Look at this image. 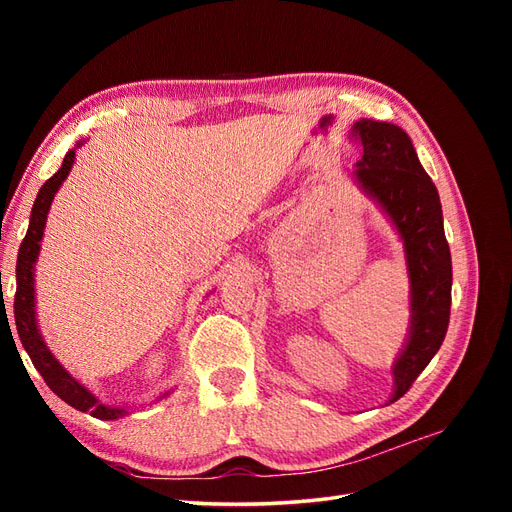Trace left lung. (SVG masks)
<instances>
[{
	"mask_svg": "<svg viewBox=\"0 0 512 512\" xmlns=\"http://www.w3.org/2000/svg\"><path fill=\"white\" fill-rule=\"evenodd\" d=\"M354 136L363 145V158L352 170L354 181L397 228L410 277V333L393 365V404L444 342L451 318V250L438 190L418 162L410 136L395 123L371 119L356 121Z\"/></svg>",
	"mask_w": 512,
	"mask_h": 512,
	"instance_id": "8db88e82",
	"label": "left lung"
}]
</instances>
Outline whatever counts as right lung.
<instances>
[{"label":"right lung","instance_id":"right-lung-1","mask_svg":"<svg viewBox=\"0 0 512 512\" xmlns=\"http://www.w3.org/2000/svg\"><path fill=\"white\" fill-rule=\"evenodd\" d=\"M83 145L76 143V149ZM76 149H70L64 158V164L57 170V173L46 181L38 196L36 203L32 207V218H29V228L27 235L21 243L19 250V258H17V294H14V322H17V331H19V339L25 348V352L32 359L34 367L40 371V376L44 378V382L49 384V389L70 404L72 408L81 410V412H89L91 416L102 418V421H115V418L126 416L128 410L126 408H117V406H106L102 401L87 391L85 386L72 378L68 371L64 369L53 352L49 350V346L44 344V339L40 335L38 322H36V294H34V265L40 254V241L44 235V224H46V215H49L53 196L59 190V185L64 183V179L68 177L70 168L74 164L76 158ZM168 395V393H164ZM162 395V397H164Z\"/></svg>","mask_w":512,"mask_h":512}]
</instances>
